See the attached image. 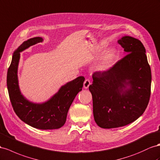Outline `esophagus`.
Returning <instances> with one entry per match:
<instances>
[{
	"instance_id": "34e87169",
	"label": "esophagus",
	"mask_w": 160,
	"mask_h": 160,
	"mask_svg": "<svg viewBox=\"0 0 160 160\" xmlns=\"http://www.w3.org/2000/svg\"><path fill=\"white\" fill-rule=\"evenodd\" d=\"M90 85H91V81H90V80L88 79H85V81H84V83H83V87H84V88L88 89Z\"/></svg>"
}]
</instances>
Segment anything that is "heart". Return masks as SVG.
I'll use <instances>...</instances> for the list:
<instances>
[{
    "label": "heart",
    "instance_id": "1",
    "mask_svg": "<svg viewBox=\"0 0 160 160\" xmlns=\"http://www.w3.org/2000/svg\"><path fill=\"white\" fill-rule=\"evenodd\" d=\"M116 58L115 52L110 50L104 54L99 62L98 68L100 71H106L112 66Z\"/></svg>",
    "mask_w": 160,
    "mask_h": 160
}]
</instances>
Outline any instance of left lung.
I'll use <instances>...</instances> for the list:
<instances>
[{
	"instance_id": "obj_1",
	"label": "left lung",
	"mask_w": 160,
	"mask_h": 160,
	"mask_svg": "<svg viewBox=\"0 0 160 160\" xmlns=\"http://www.w3.org/2000/svg\"><path fill=\"white\" fill-rule=\"evenodd\" d=\"M118 43L127 54L109 69L94 72L89 87L95 122L103 128L135 121L143 114L151 96L152 72L144 46L131 36Z\"/></svg>"
}]
</instances>
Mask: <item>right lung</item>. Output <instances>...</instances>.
Returning <instances> with one entry per match:
<instances>
[{
	"label": "right lung",
	"mask_w": 160,
	"mask_h": 160,
	"mask_svg": "<svg viewBox=\"0 0 160 160\" xmlns=\"http://www.w3.org/2000/svg\"><path fill=\"white\" fill-rule=\"evenodd\" d=\"M42 41L40 37L31 38L15 51L7 71V89L13 110L22 121L42 130L57 129L65 123L68 109L77 93L82 90L85 78L79 77L62 86L58 93L45 103H33L26 100L20 92L17 79L20 52Z\"/></svg>",
	"instance_id": "obj_1"
}]
</instances>
